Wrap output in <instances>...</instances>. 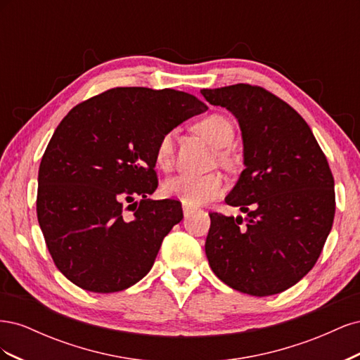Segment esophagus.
<instances>
[{"instance_id": "34e87169", "label": "esophagus", "mask_w": 360, "mask_h": 360, "mask_svg": "<svg viewBox=\"0 0 360 360\" xmlns=\"http://www.w3.org/2000/svg\"><path fill=\"white\" fill-rule=\"evenodd\" d=\"M195 212V209H193V207H189V205H186V204H184L183 205V213H184V217H188V216H191L192 213Z\"/></svg>"}]
</instances>
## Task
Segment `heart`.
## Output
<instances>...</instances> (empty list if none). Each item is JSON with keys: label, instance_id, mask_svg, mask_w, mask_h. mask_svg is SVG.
<instances>
[{"label": "heart", "instance_id": "heart-1", "mask_svg": "<svg viewBox=\"0 0 360 360\" xmlns=\"http://www.w3.org/2000/svg\"><path fill=\"white\" fill-rule=\"evenodd\" d=\"M195 130L200 134L207 143L214 148H226L231 146L234 139V127L231 122L224 115L210 114L195 124ZM174 158V134L167 132L162 135L156 146L155 159L158 167L168 169ZM217 160L226 168L234 167V158L225 150L217 153ZM225 189L224 179L219 174H209V176H189V174H180V176L171 177L162 184V191L167 197L179 198L188 205H198L207 201H212L219 197Z\"/></svg>", "mask_w": 360, "mask_h": 360}]
</instances>
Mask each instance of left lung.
Returning <instances> with one entry per match:
<instances>
[{
  "mask_svg": "<svg viewBox=\"0 0 360 360\" xmlns=\"http://www.w3.org/2000/svg\"><path fill=\"white\" fill-rule=\"evenodd\" d=\"M238 120L245 165L225 202L246 217L210 214L205 255L231 288L264 297L292 287L315 266L335 216L333 176L311 127L263 86L201 90Z\"/></svg>",
  "mask_w": 360,
  "mask_h": 360,
  "instance_id": "1",
  "label": "left lung"
}]
</instances>
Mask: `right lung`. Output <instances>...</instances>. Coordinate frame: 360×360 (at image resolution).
Listing matches in <instances>:
<instances>
[{"label":"right lung","mask_w":360,"mask_h":360,"mask_svg":"<svg viewBox=\"0 0 360 360\" xmlns=\"http://www.w3.org/2000/svg\"><path fill=\"white\" fill-rule=\"evenodd\" d=\"M205 110L184 91L117 86L61 120L40 162L37 219L75 285L122 291L153 267L163 237L183 219L180 201L148 198L158 188L156 146Z\"/></svg>","instance_id":"add662e5"}]
</instances>
